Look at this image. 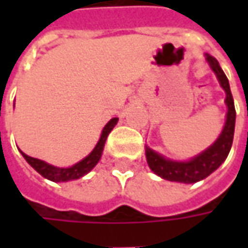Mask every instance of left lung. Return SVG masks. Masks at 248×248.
Wrapping results in <instances>:
<instances>
[{
    "mask_svg": "<svg viewBox=\"0 0 248 248\" xmlns=\"http://www.w3.org/2000/svg\"><path fill=\"white\" fill-rule=\"evenodd\" d=\"M205 61L211 67V70L215 73L219 85L222 87V90L226 93L225 105L228 108V111H226L225 125L219 137L210 148H207L202 153H199L197 156L190 160H186V161H176V160L167 158L163 155L155 152L153 149L146 146L145 153H146V160H148L150 170L160 178L171 181V182L196 184V182L204 179L210 174H213L215 170L224 163L231 152V148H232L234 123H236V110H234L233 96L231 92L229 81L214 56L205 53Z\"/></svg>",
    "mask_w": 248,
    "mask_h": 248,
    "instance_id": "8db88e82",
    "label": "left lung"
}]
</instances>
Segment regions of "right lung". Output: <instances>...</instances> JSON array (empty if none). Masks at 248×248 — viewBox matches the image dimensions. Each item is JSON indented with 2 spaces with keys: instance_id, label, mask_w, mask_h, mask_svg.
I'll return each instance as SVG.
<instances>
[{
  "instance_id": "add662e5",
  "label": "right lung",
  "mask_w": 248,
  "mask_h": 248,
  "mask_svg": "<svg viewBox=\"0 0 248 248\" xmlns=\"http://www.w3.org/2000/svg\"><path fill=\"white\" fill-rule=\"evenodd\" d=\"M117 121H119L117 117H113L110 120L102 129V134H100V138L98 140V143H96V146L92 149V152L87 157H84L72 167H55L52 164H48L43 160H40V158L30 157L26 153H23L22 150H20V153L26 158V161L33 167L40 175H43L44 178H46V179H49L52 182H67V181H73V179H78L81 176L87 175L91 170L99 163L108 135L111 132V129L114 128Z\"/></svg>"
}]
</instances>
